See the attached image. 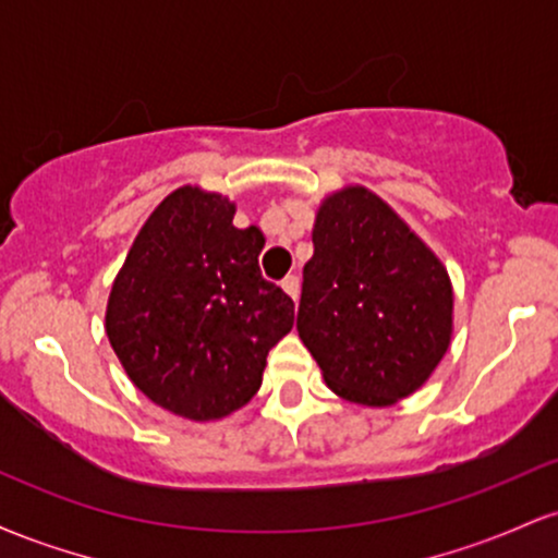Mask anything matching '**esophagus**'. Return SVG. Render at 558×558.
<instances>
[{
    "label": "esophagus",
    "mask_w": 558,
    "mask_h": 558,
    "mask_svg": "<svg viewBox=\"0 0 558 558\" xmlns=\"http://www.w3.org/2000/svg\"><path fill=\"white\" fill-rule=\"evenodd\" d=\"M280 286H283V291L288 293V296H291L293 301L299 299V286H301V280H299V275H286L283 280H280Z\"/></svg>",
    "instance_id": "esophagus-1"
}]
</instances>
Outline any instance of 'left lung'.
Wrapping results in <instances>:
<instances>
[{
  "label": "left lung",
  "instance_id": "1",
  "mask_svg": "<svg viewBox=\"0 0 558 558\" xmlns=\"http://www.w3.org/2000/svg\"><path fill=\"white\" fill-rule=\"evenodd\" d=\"M296 330L343 399L388 407L444 360L448 272L383 198L345 189L319 207Z\"/></svg>",
  "mask_w": 558,
  "mask_h": 558
}]
</instances>
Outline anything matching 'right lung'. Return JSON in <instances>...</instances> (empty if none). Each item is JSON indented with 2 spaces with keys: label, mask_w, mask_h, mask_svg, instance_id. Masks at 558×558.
Instances as JSON below:
<instances>
[{
  "label": "right lung",
  "mask_w": 558,
  "mask_h": 558,
  "mask_svg": "<svg viewBox=\"0 0 558 558\" xmlns=\"http://www.w3.org/2000/svg\"><path fill=\"white\" fill-rule=\"evenodd\" d=\"M220 194L172 191L133 241L107 304V338L141 393L189 420H217L262 386L293 328V299L262 278L257 228Z\"/></svg>",
  "instance_id": "right-lung-1"
}]
</instances>
